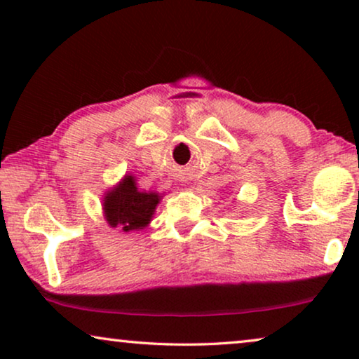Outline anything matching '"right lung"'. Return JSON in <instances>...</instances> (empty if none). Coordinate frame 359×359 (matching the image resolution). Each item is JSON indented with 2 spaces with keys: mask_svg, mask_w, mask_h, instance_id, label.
Listing matches in <instances>:
<instances>
[{
  "mask_svg": "<svg viewBox=\"0 0 359 359\" xmlns=\"http://www.w3.org/2000/svg\"><path fill=\"white\" fill-rule=\"evenodd\" d=\"M158 201V194L142 193L137 189L134 176H126L124 181L106 196V219L111 227H121L124 232L140 230L150 222Z\"/></svg>",
  "mask_w": 359,
  "mask_h": 359,
  "instance_id": "add662e5",
  "label": "right lung"
}]
</instances>
